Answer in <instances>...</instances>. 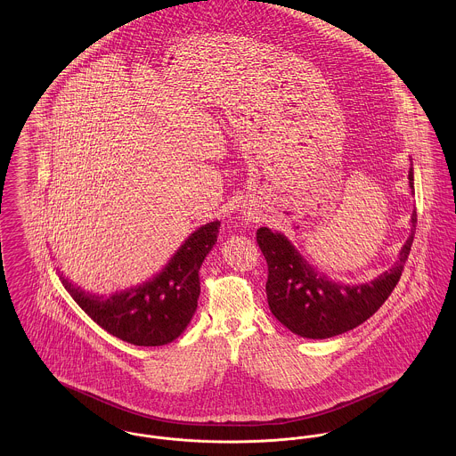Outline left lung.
Masks as SVG:
<instances>
[{
  "label": "left lung",
  "instance_id": "8db88e82",
  "mask_svg": "<svg viewBox=\"0 0 456 456\" xmlns=\"http://www.w3.org/2000/svg\"><path fill=\"white\" fill-rule=\"evenodd\" d=\"M413 189V170L408 174ZM411 234L392 269L366 284H340L326 280L289 245L267 227L256 231V243L267 260L265 293L271 313L289 331L304 338H330L354 330L375 314L401 278L417 229L411 215Z\"/></svg>",
  "mask_w": 456,
  "mask_h": 456
}]
</instances>
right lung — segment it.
<instances>
[{"instance_id":"1","label":"right lung","mask_w":456,"mask_h":456,"mask_svg":"<svg viewBox=\"0 0 456 456\" xmlns=\"http://www.w3.org/2000/svg\"><path fill=\"white\" fill-rule=\"evenodd\" d=\"M218 227V220L200 227L154 280L128 291L95 297L64 278L62 284L86 314L119 340L141 347L170 344L196 313L200 269L216 241Z\"/></svg>"}]
</instances>
